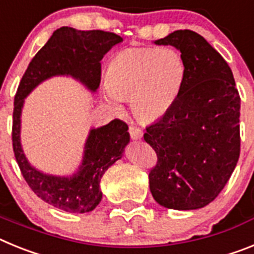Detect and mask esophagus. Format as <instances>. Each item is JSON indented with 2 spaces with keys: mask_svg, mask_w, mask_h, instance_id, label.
<instances>
[{
  "mask_svg": "<svg viewBox=\"0 0 254 254\" xmlns=\"http://www.w3.org/2000/svg\"><path fill=\"white\" fill-rule=\"evenodd\" d=\"M128 132H129V136H131L132 140H141L143 136V132L141 131L140 128H137V127H133V126H131V127H129Z\"/></svg>",
  "mask_w": 254,
  "mask_h": 254,
  "instance_id": "esophagus-1",
  "label": "esophagus"
}]
</instances>
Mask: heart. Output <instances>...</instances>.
I'll use <instances>...</instances> for the list:
<instances>
[{
  "label": "heart",
  "mask_w": 254,
  "mask_h": 254,
  "mask_svg": "<svg viewBox=\"0 0 254 254\" xmlns=\"http://www.w3.org/2000/svg\"><path fill=\"white\" fill-rule=\"evenodd\" d=\"M186 72L185 60L172 47L122 49L107 67L108 102L114 111H121L120 100H129L138 121H159L178 102Z\"/></svg>",
  "instance_id": "obj_1"
}]
</instances>
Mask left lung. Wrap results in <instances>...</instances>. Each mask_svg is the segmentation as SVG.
Returning a JSON list of instances; mask_svg holds the SVG:
<instances>
[{
  "mask_svg": "<svg viewBox=\"0 0 254 254\" xmlns=\"http://www.w3.org/2000/svg\"><path fill=\"white\" fill-rule=\"evenodd\" d=\"M158 46H173L186 62V81L172 111L146 128L158 154L150 190L159 205L197 210L223 190L239 159L241 98L226 61L192 30H176Z\"/></svg>",
  "mask_w": 254,
  "mask_h": 254,
  "instance_id": "8db88e82",
  "label": "left lung"
}]
</instances>
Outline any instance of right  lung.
I'll return each mask as SVG.
<instances>
[{
    "instance_id": "add662e5",
    "label": "right lung",
    "mask_w": 254,
    "mask_h": 254,
    "mask_svg": "<svg viewBox=\"0 0 254 254\" xmlns=\"http://www.w3.org/2000/svg\"><path fill=\"white\" fill-rule=\"evenodd\" d=\"M121 42L122 38L114 33L62 26L31 60L17 87L12 120L15 158L33 192L58 210L85 214L99 205L103 197L100 181L108 168L123 156L129 142L128 126L114 120L98 128L91 127L77 170L71 176H55L33 167L22 150L21 113L25 98L38 85L55 76L75 78L95 93L100 84V61Z\"/></svg>"
}]
</instances>
